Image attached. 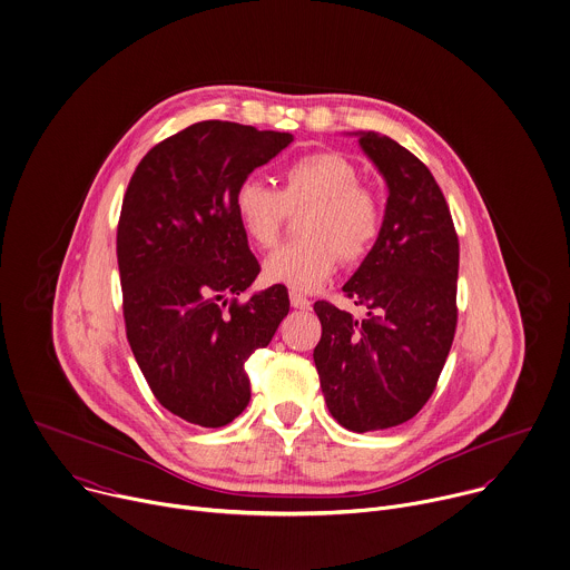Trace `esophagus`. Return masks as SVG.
Returning <instances> with one entry per match:
<instances>
[{
    "label": "esophagus",
    "mask_w": 570,
    "mask_h": 570,
    "mask_svg": "<svg viewBox=\"0 0 570 570\" xmlns=\"http://www.w3.org/2000/svg\"><path fill=\"white\" fill-rule=\"evenodd\" d=\"M289 303H292V307H296V309H309V305H312V301L305 298V296H303L301 292H296V289L289 292Z\"/></svg>",
    "instance_id": "esophagus-1"
}]
</instances>
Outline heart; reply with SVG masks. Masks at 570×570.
I'll list each match as a JSON object with an SVG mask.
<instances>
[{"instance_id":"1","label":"heart","mask_w":570,"mask_h":570,"mask_svg":"<svg viewBox=\"0 0 570 570\" xmlns=\"http://www.w3.org/2000/svg\"><path fill=\"white\" fill-rule=\"evenodd\" d=\"M278 191L258 178H245L234 191V214L245 236L272 247L289 209L305 207L301 234L263 263L269 283L296 292L316 289L336 269L363 258L381 234L383 209L376 196L358 185V171L336 154H307L292 160L278 178Z\"/></svg>"}]
</instances>
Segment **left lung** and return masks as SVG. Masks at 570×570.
<instances>
[{"instance_id": "8db88e82", "label": "left lung", "mask_w": 570, "mask_h": 570, "mask_svg": "<svg viewBox=\"0 0 570 570\" xmlns=\"http://www.w3.org/2000/svg\"><path fill=\"white\" fill-rule=\"evenodd\" d=\"M387 185L381 234L343 292L363 305L354 318L314 303V347L325 403L352 432L412 419L434 392L456 327L459 240L430 169L387 136L356 131Z\"/></svg>"}]
</instances>
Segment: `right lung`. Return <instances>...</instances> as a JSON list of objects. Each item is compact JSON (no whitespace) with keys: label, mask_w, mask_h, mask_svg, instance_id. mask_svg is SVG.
<instances>
[{"label":"right lung","mask_w":570,"mask_h":570,"mask_svg":"<svg viewBox=\"0 0 570 570\" xmlns=\"http://www.w3.org/2000/svg\"><path fill=\"white\" fill-rule=\"evenodd\" d=\"M292 140L196 122L156 145L127 187L118 225L127 338L160 405L194 425L220 428L247 407L245 361L289 312L287 289L276 285L236 301L261 265L234 191Z\"/></svg>","instance_id":"obj_1"}]
</instances>
